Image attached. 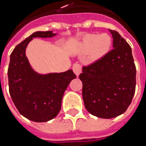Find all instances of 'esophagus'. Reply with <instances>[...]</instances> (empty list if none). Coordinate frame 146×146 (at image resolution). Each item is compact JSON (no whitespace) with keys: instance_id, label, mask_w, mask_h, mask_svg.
<instances>
[{"instance_id":"1","label":"esophagus","mask_w":146,"mask_h":146,"mask_svg":"<svg viewBox=\"0 0 146 146\" xmlns=\"http://www.w3.org/2000/svg\"><path fill=\"white\" fill-rule=\"evenodd\" d=\"M72 69H73V71H74V73L76 75V76H79L80 74L81 73V66H80V64H79V63H75V64L73 65Z\"/></svg>"}]
</instances>
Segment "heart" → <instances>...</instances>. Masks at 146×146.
Here are the masks:
<instances>
[{
    "label": "heart",
    "mask_w": 146,
    "mask_h": 146,
    "mask_svg": "<svg viewBox=\"0 0 146 146\" xmlns=\"http://www.w3.org/2000/svg\"><path fill=\"white\" fill-rule=\"evenodd\" d=\"M112 39L108 34H89L82 40L80 50L82 53L91 52L92 58H101L109 52L111 47Z\"/></svg>",
    "instance_id": "heart-1"
}]
</instances>
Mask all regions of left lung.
Here are the masks:
<instances>
[{"mask_svg": "<svg viewBox=\"0 0 146 146\" xmlns=\"http://www.w3.org/2000/svg\"><path fill=\"white\" fill-rule=\"evenodd\" d=\"M113 49L93 64L84 66L80 79L85 108L91 115L111 119L123 114L136 89V66L132 48L115 31Z\"/></svg>", "mask_w": 146, "mask_h": 146, "instance_id": "obj_1", "label": "left lung"}]
</instances>
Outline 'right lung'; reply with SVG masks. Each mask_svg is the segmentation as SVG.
I'll return each mask as SVG.
<instances>
[{"label":"right lung","instance_id":"1","mask_svg":"<svg viewBox=\"0 0 146 146\" xmlns=\"http://www.w3.org/2000/svg\"><path fill=\"white\" fill-rule=\"evenodd\" d=\"M53 31H36L18 44L10 54L8 69L9 88L12 101L23 116L34 122H47L55 118L70 81L76 78L73 70L40 74L31 67L26 48L33 38H51Z\"/></svg>","mask_w":146,"mask_h":146}]
</instances>
